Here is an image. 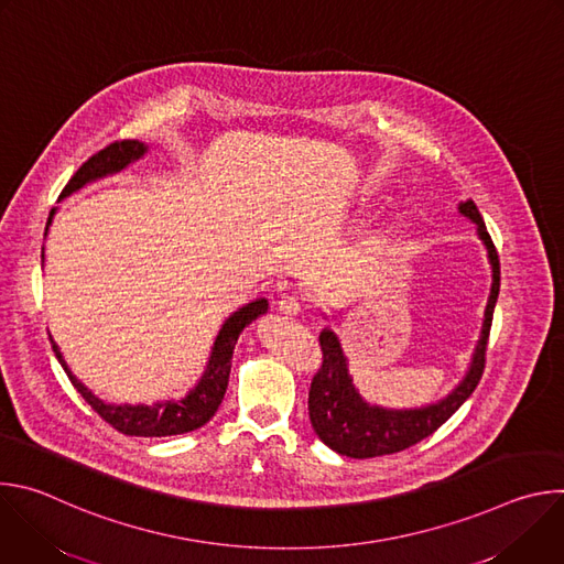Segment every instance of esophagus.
Segmentation results:
<instances>
[{
  "mask_svg": "<svg viewBox=\"0 0 564 564\" xmlns=\"http://www.w3.org/2000/svg\"><path fill=\"white\" fill-rule=\"evenodd\" d=\"M279 312H283L288 316H296L301 312V301L296 296H283L279 301Z\"/></svg>",
  "mask_w": 564,
  "mask_h": 564,
  "instance_id": "obj_1",
  "label": "esophagus"
}]
</instances>
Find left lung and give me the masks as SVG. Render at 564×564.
Wrapping results in <instances>:
<instances>
[{
	"mask_svg": "<svg viewBox=\"0 0 564 564\" xmlns=\"http://www.w3.org/2000/svg\"><path fill=\"white\" fill-rule=\"evenodd\" d=\"M459 212L477 225V234L485 240L494 268V285L485 312V326H481V337L475 348L470 370L446 399L437 401L433 406L415 411H386L379 406H370L361 399L348 375L346 357L341 352L337 335L324 330L318 335L321 366L310 383L307 409L314 433L333 451L357 459L406 451L433 435L473 394L481 375H485L494 310L500 294V259L475 203H462Z\"/></svg>",
	"mask_w": 564,
	"mask_h": 564,
	"instance_id": "obj_1",
	"label": "left lung"
}]
</instances>
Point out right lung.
Here are the masks:
<instances>
[{
	"label": "right lung",
	"instance_id": "add662e5",
	"mask_svg": "<svg viewBox=\"0 0 564 564\" xmlns=\"http://www.w3.org/2000/svg\"><path fill=\"white\" fill-rule=\"evenodd\" d=\"M147 151V147L138 140H116L111 144H107L105 149H100L98 153H94L87 163L79 167L73 178L66 183V187L62 189L59 198L68 196L70 192L79 189L83 185L120 172L122 167H127L131 160H138L142 153ZM53 216V212H51ZM48 216V223H51ZM268 312V301L265 299H257L252 303H248L246 307H240L238 312H234L225 326L220 328L207 370L203 375V379L198 381V386L181 401H163V404H153V406H116V404H105L102 399H98L89 388H85L75 379V375L68 370L66 361L62 359L59 348L55 346V341L51 339L53 352L57 357V361L62 364L66 377L70 379L73 388L85 397L87 404L107 422L111 424L118 433L122 435H135V437H167V435H181V433H189L196 431L200 426H205L214 413L218 411L220 401L225 397V388L229 381V370H231V352L234 346L238 341V335L243 333L252 321H257L261 314Z\"/></svg>",
	"mask_w": 564,
	"mask_h": 564
}]
</instances>
